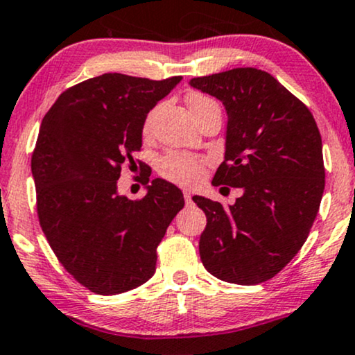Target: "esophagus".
<instances>
[{"label":"esophagus","instance_id":"34e87169","mask_svg":"<svg viewBox=\"0 0 355 355\" xmlns=\"http://www.w3.org/2000/svg\"><path fill=\"white\" fill-rule=\"evenodd\" d=\"M191 198H192L191 192L189 191H184V199H186L187 204H191Z\"/></svg>","mask_w":355,"mask_h":355}]
</instances>
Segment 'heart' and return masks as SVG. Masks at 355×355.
Returning <instances> with one entry per match:
<instances>
[{
    "label": "heart",
    "instance_id": "obj_1",
    "mask_svg": "<svg viewBox=\"0 0 355 355\" xmlns=\"http://www.w3.org/2000/svg\"><path fill=\"white\" fill-rule=\"evenodd\" d=\"M191 110H198L202 105L212 102L211 98L204 97V95L194 94L187 98ZM151 128V115L144 121V131H150ZM159 173L163 174L169 181L179 182V184H194L196 181L202 174V161L198 157L186 155V153H168L163 159L159 161L157 166Z\"/></svg>",
    "mask_w": 355,
    "mask_h": 355
}]
</instances>
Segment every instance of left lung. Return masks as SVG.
<instances>
[{
	"mask_svg": "<svg viewBox=\"0 0 355 355\" xmlns=\"http://www.w3.org/2000/svg\"><path fill=\"white\" fill-rule=\"evenodd\" d=\"M189 84L220 100L227 112L224 163L212 184L243 189L229 207L192 198L207 217L200 260L222 282L263 283L300 252L319 211L326 174L318 125L303 102L258 69Z\"/></svg>",
	"mask_w": 355,
	"mask_h": 355,
	"instance_id": "left-lung-1",
	"label": "left lung"
}]
</instances>
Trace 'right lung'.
<instances>
[{
  "mask_svg": "<svg viewBox=\"0 0 355 355\" xmlns=\"http://www.w3.org/2000/svg\"><path fill=\"white\" fill-rule=\"evenodd\" d=\"M181 80L103 73L60 94L41 123L31 159L39 222L64 268L97 295L146 283L184 207L181 189L161 178L148 179L139 200L116 182L121 166L135 164L148 113Z\"/></svg>",
  "mask_w": 355,
  "mask_h": 355,
  "instance_id": "right-lung-1",
  "label": "right lung"
}]
</instances>
